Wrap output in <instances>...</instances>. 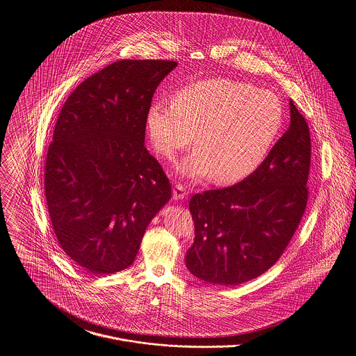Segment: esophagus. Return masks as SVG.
<instances>
[{
  "label": "esophagus",
  "mask_w": 356,
  "mask_h": 356,
  "mask_svg": "<svg viewBox=\"0 0 356 356\" xmlns=\"http://www.w3.org/2000/svg\"><path fill=\"white\" fill-rule=\"evenodd\" d=\"M188 191L186 189V186H181V184H176L173 186V191H172V197L173 200H184L188 196Z\"/></svg>",
  "instance_id": "obj_1"
}]
</instances>
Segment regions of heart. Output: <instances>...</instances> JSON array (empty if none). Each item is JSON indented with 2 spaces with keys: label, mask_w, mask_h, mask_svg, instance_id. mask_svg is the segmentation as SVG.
Segmentation results:
<instances>
[{
  "label": "heart",
  "mask_w": 356,
  "mask_h": 356,
  "mask_svg": "<svg viewBox=\"0 0 356 356\" xmlns=\"http://www.w3.org/2000/svg\"><path fill=\"white\" fill-rule=\"evenodd\" d=\"M284 109L270 90L228 79H211L179 89L173 102H154L147 125L156 151L172 160L195 141L177 164L188 180L215 175L220 184L252 173L270 152L283 125Z\"/></svg>",
  "instance_id": "heart-1"
}]
</instances>
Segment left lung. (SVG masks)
<instances>
[{"label":"left lung","instance_id":"1","mask_svg":"<svg viewBox=\"0 0 356 356\" xmlns=\"http://www.w3.org/2000/svg\"><path fill=\"white\" fill-rule=\"evenodd\" d=\"M289 111V128L248 177L192 196L195 240L186 266L204 282L229 287L260 276L284 252L302 220L311 138L292 100Z\"/></svg>","mask_w":356,"mask_h":356}]
</instances>
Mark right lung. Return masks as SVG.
<instances>
[{
  "instance_id": "right-lung-1",
  "label": "right lung",
  "mask_w": 356,
  "mask_h": 356,
  "mask_svg": "<svg viewBox=\"0 0 356 356\" xmlns=\"http://www.w3.org/2000/svg\"><path fill=\"white\" fill-rule=\"evenodd\" d=\"M170 60H120L64 104L45 163L51 227L64 252L92 273L129 267L170 183L144 145L153 93Z\"/></svg>"
}]
</instances>
